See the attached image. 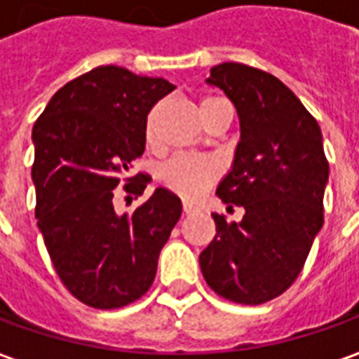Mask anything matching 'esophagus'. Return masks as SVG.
<instances>
[{
    "label": "esophagus",
    "mask_w": 359,
    "mask_h": 359,
    "mask_svg": "<svg viewBox=\"0 0 359 359\" xmlns=\"http://www.w3.org/2000/svg\"><path fill=\"white\" fill-rule=\"evenodd\" d=\"M182 210H184V215H192L196 208H194V204L192 203H187V201H184V203H182Z\"/></svg>",
    "instance_id": "esophagus-1"
}]
</instances>
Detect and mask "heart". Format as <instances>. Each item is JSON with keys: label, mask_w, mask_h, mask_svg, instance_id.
I'll use <instances>...</instances> for the list:
<instances>
[{"label": "heart", "mask_w": 359, "mask_h": 359, "mask_svg": "<svg viewBox=\"0 0 359 359\" xmlns=\"http://www.w3.org/2000/svg\"><path fill=\"white\" fill-rule=\"evenodd\" d=\"M212 99H206L203 105H206ZM153 118L149 117L147 123V137L153 135ZM218 168L208 158H194V156H175L161 170V179L172 192H177L184 198H196L203 194L208 184H212L217 179Z\"/></svg>", "instance_id": "b5f03b06"}]
</instances>
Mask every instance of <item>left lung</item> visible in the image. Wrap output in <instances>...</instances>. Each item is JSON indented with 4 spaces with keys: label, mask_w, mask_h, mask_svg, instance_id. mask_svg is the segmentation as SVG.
<instances>
[{
    "label": "left lung",
    "mask_w": 359,
    "mask_h": 359,
    "mask_svg": "<svg viewBox=\"0 0 359 359\" xmlns=\"http://www.w3.org/2000/svg\"><path fill=\"white\" fill-rule=\"evenodd\" d=\"M241 118L232 170L217 194L238 222L212 215L217 234L198 262L206 284L230 302L256 306L286 292L324 224L327 158L320 125L290 89L262 69H210Z\"/></svg>",
    "instance_id": "obj_1"
}]
</instances>
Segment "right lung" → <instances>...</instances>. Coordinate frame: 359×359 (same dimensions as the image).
<instances>
[{
    "label": "right lung",
    "mask_w": 359,
    "mask_h": 359,
    "mask_svg": "<svg viewBox=\"0 0 359 359\" xmlns=\"http://www.w3.org/2000/svg\"><path fill=\"white\" fill-rule=\"evenodd\" d=\"M175 89L117 65L95 67L57 91L35 121V218L57 274L79 302L99 310L139 300L155 282L161 248L179 222L177 194L156 189L117 215L115 189L141 196L151 177H127L144 153L147 115Z\"/></svg>",
    "instance_id": "right-lung-1"
}]
</instances>
